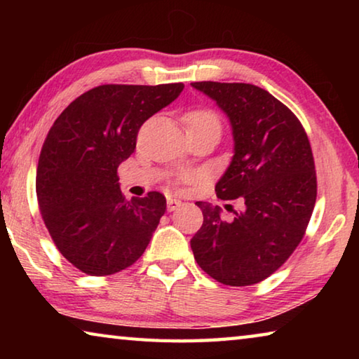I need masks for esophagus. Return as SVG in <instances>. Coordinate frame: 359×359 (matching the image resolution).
Wrapping results in <instances>:
<instances>
[{
  "label": "esophagus",
  "instance_id": "obj_1",
  "mask_svg": "<svg viewBox=\"0 0 359 359\" xmlns=\"http://www.w3.org/2000/svg\"><path fill=\"white\" fill-rule=\"evenodd\" d=\"M182 205V201H179V199H172V198H168V210L169 212H174L177 210Z\"/></svg>",
  "mask_w": 359,
  "mask_h": 359
}]
</instances>
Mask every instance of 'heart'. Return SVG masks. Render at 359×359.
Returning a JSON list of instances; mask_svg holds the SVG:
<instances>
[{
  "mask_svg": "<svg viewBox=\"0 0 359 359\" xmlns=\"http://www.w3.org/2000/svg\"><path fill=\"white\" fill-rule=\"evenodd\" d=\"M201 123H215L218 125V118L214 112L210 111H191L185 115V125L193 126V125H201ZM191 177L190 175H182L180 182H188Z\"/></svg>",
  "mask_w": 359,
  "mask_h": 359,
  "instance_id": "1",
  "label": "heart"
}]
</instances>
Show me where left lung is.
I'll return each mask as SVG.
<instances>
[{
	"label": "left lung",
	"instance_id": "8db88e82",
	"mask_svg": "<svg viewBox=\"0 0 359 359\" xmlns=\"http://www.w3.org/2000/svg\"><path fill=\"white\" fill-rule=\"evenodd\" d=\"M226 114L234 154L217 182L220 199L241 198L231 222L198 201L204 222L190 241L194 259L231 287L258 283L299 245L317 199L313 155L301 121L269 92L252 83L193 82Z\"/></svg>",
	"mask_w": 359,
	"mask_h": 359
}]
</instances>
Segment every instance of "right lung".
Instances as JSON below:
<instances>
[{
    "label": "right lung",
    "instance_id": "1",
    "mask_svg": "<svg viewBox=\"0 0 359 359\" xmlns=\"http://www.w3.org/2000/svg\"><path fill=\"white\" fill-rule=\"evenodd\" d=\"M184 83L100 85L60 114L42 145L36 194L60 253L88 276H111L141 258L166 198L125 199L117 169L137 131L177 98Z\"/></svg>",
    "mask_w": 359,
    "mask_h": 359
}]
</instances>
